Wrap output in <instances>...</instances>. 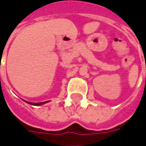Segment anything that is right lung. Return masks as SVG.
I'll return each mask as SVG.
<instances>
[{
  "instance_id": "add662e5",
  "label": "right lung",
  "mask_w": 146,
  "mask_h": 146,
  "mask_svg": "<svg viewBox=\"0 0 146 146\" xmlns=\"http://www.w3.org/2000/svg\"><path fill=\"white\" fill-rule=\"evenodd\" d=\"M25 102L28 103V104H32V105H36V106H38V105H42V104H43L47 103L48 101H46V102H40V103H30V102H27V101H25Z\"/></svg>"
}]
</instances>
